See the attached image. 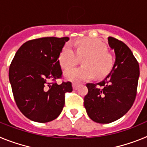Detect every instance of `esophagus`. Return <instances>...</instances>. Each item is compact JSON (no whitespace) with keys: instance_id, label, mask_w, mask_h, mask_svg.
<instances>
[{"instance_id":"34e87169","label":"esophagus","mask_w":147,"mask_h":147,"mask_svg":"<svg viewBox=\"0 0 147 147\" xmlns=\"http://www.w3.org/2000/svg\"><path fill=\"white\" fill-rule=\"evenodd\" d=\"M79 86H80V85H79L78 83H76V82L73 83V88H74V90H77L78 88H79Z\"/></svg>"}]
</instances>
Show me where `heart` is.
I'll list each match as a JSON object with an SVG mask.
<instances>
[{
  "mask_svg": "<svg viewBox=\"0 0 147 147\" xmlns=\"http://www.w3.org/2000/svg\"><path fill=\"white\" fill-rule=\"evenodd\" d=\"M79 58H82L83 66L66 71L65 76L67 80L85 81L94 75L97 79H102L109 74L114 64L113 56L107 51L106 45L95 38L66 43L59 55V62L62 67L67 69L76 65Z\"/></svg>",
  "mask_w": 147,
  "mask_h": 147,
  "instance_id": "obj_1",
  "label": "heart"
}]
</instances>
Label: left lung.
Returning a JSON list of instances; mask_svg holds the SVG:
<instances>
[{
    "mask_svg": "<svg viewBox=\"0 0 147 147\" xmlns=\"http://www.w3.org/2000/svg\"><path fill=\"white\" fill-rule=\"evenodd\" d=\"M108 44L114 49L115 62L112 71L102 82L88 83L84 98L87 113L93 121L108 124L125 115L136 99L139 65L129 47L113 37Z\"/></svg>",
    "mask_w": 147,
    "mask_h": 147,
    "instance_id": "8db88e82",
    "label": "left lung"
}]
</instances>
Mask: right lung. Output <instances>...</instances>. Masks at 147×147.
I'll return each mask as SVG.
<instances>
[{"label": "right lung", "mask_w": 147, "mask_h": 147, "mask_svg": "<svg viewBox=\"0 0 147 147\" xmlns=\"http://www.w3.org/2000/svg\"><path fill=\"white\" fill-rule=\"evenodd\" d=\"M69 38L41 37L20 46L9 70L13 96L20 112L30 120L45 123L59 116L71 82H62L59 55Z\"/></svg>", "instance_id": "obj_1"}]
</instances>
